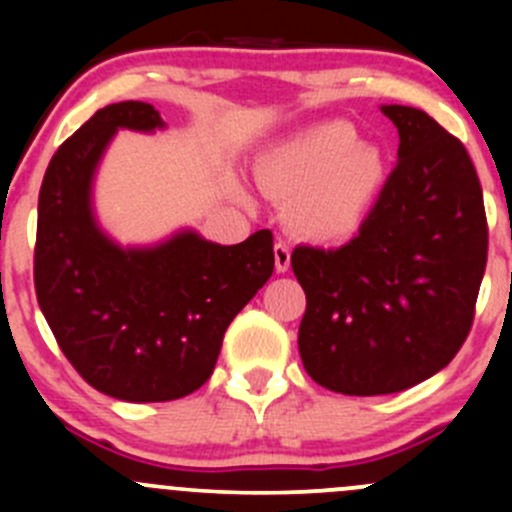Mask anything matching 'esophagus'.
<instances>
[{
  "label": "esophagus",
  "instance_id": "34e87169",
  "mask_svg": "<svg viewBox=\"0 0 512 512\" xmlns=\"http://www.w3.org/2000/svg\"><path fill=\"white\" fill-rule=\"evenodd\" d=\"M289 262H292V252L285 242H275V267L277 272H287L289 270Z\"/></svg>",
  "mask_w": 512,
  "mask_h": 512
}]
</instances>
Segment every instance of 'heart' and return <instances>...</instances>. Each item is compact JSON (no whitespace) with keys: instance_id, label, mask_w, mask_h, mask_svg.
<instances>
[{"instance_id":"1","label":"heart","mask_w":512,"mask_h":512,"mask_svg":"<svg viewBox=\"0 0 512 512\" xmlns=\"http://www.w3.org/2000/svg\"><path fill=\"white\" fill-rule=\"evenodd\" d=\"M384 153L344 121L319 123L255 160L257 185L287 203V223L312 242H347L364 230L386 190Z\"/></svg>"}]
</instances>
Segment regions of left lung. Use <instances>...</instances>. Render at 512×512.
Wrapping results in <instances>:
<instances>
[{"label": "left lung", "mask_w": 512, "mask_h": 512, "mask_svg": "<svg viewBox=\"0 0 512 512\" xmlns=\"http://www.w3.org/2000/svg\"><path fill=\"white\" fill-rule=\"evenodd\" d=\"M399 163L364 230L337 250L297 247L307 294L299 356L319 386L347 396L411 389L466 342L488 257L483 190L458 138L428 113L381 106Z\"/></svg>", "instance_id": "obj_1"}]
</instances>
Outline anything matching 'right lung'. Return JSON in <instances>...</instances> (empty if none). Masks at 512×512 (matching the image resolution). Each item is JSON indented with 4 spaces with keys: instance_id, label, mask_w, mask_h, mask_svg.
Segmentation results:
<instances>
[{
    "instance_id": "obj_1",
    "label": "right lung",
    "mask_w": 512,
    "mask_h": 512,
    "mask_svg": "<svg viewBox=\"0 0 512 512\" xmlns=\"http://www.w3.org/2000/svg\"><path fill=\"white\" fill-rule=\"evenodd\" d=\"M163 128L151 103H111L54 153L39 190L41 314L74 369L131 404L200 389L230 322L275 270L270 230L240 245L210 242L193 227L151 245H121L103 230L94 183L113 136Z\"/></svg>"
}]
</instances>
